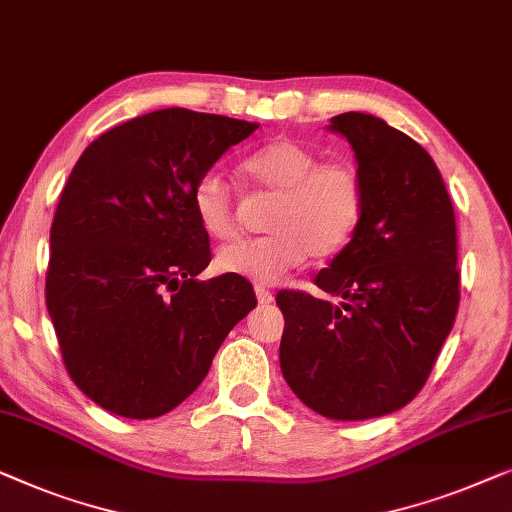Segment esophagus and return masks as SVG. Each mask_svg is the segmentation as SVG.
Segmentation results:
<instances>
[{
	"label": "esophagus",
	"mask_w": 512,
	"mask_h": 512,
	"mask_svg": "<svg viewBox=\"0 0 512 512\" xmlns=\"http://www.w3.org/2000/svg\"><path fill=\"white\" fill-rule=\"evenodd\" d=\"M255 297H257V301L262 306L271 304V301H273V294L269 290H264V287H255Z\"/></svg>",
	"instance_id": "34e87169"
}]
</instances>
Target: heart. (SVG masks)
I'll return each mask as SVG.
<instances>
[{
	"mask_svg": "<svg viewBox=\"0 0 512 512\" xmlns=\"http://www.w3.org/2000/svg\"><path fill=\"white\" fill-rule=\"evenodd\" d=\"M241 176L257 192L273 194L264 227L269 234L220 248L215 266L257 285H271L311 255L329 259L355 236L364 215V178L348 160H320L318 150L276 139L241 162ZM199 227L218 241L239 234V201L225 178L204 174L192 190Z\"/></svg>",
	"mask_w": 512,
	"mask_h": 512,
	"instance_id": "obj_1",
	"label": "heart"
}]
</instances>
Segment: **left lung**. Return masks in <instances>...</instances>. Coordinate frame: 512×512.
Instances as JSON below:
<instances>
[{"label":"left lung","instance_id":"obj_1","mask_svg":"<svg viewBox=\"0 0 512 512\" xmlns=\"http://www.w3.org/2000/svg\"><path fill=\"white\" fill-rule=\"evenodd\" d=\"M329 129L355 150L364 215L313 283L331 297L280 290V371L292 392L331 420H369L417 397L459 308L455 208L420 143L369 113Z\"/></svg>","mask_w":512,"mask_h":512}]
</instances>
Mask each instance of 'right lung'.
<instances>
[{
	"label": "right lung",
	"mask_w": 512,
	"mask_h": 512,
	"mask_svg": "<svg viewBox=\"0 0 512 512\" xmlns=\"http://www.w3.org/2000/svg\"><path fill=\"white\" fill-rule=\"evenodd\" d=\"M257 122L162 109L78 157L50 227L46 308L78 390L120 417L174 410L257 299L246 278L197 280L211 262L192 190Z\"/></svg>",
	"instance_id": "obj_1"
}]
</instances>
